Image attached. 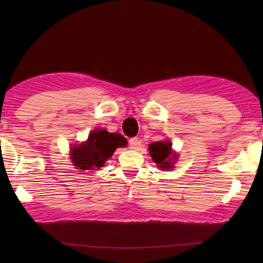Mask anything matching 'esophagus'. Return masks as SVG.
I'll return each mask as SVG.
<instances>
[{
    "mask_svg": "<svg viewBox=\"0 0 263 263\" xmlns=\"http://www.w3.org/2000/svg\"><path fill=\"white\" fill-rule=\"evenodd\" d=\"M128 144H130V148L131 149H137V148L140 147L141 141L139 140L138 138H131L130 140H128Z\"/></svg>",
    "mask_w": 263,
    "mask_h": 263,
    "instance_id": "esophagus-1",
    "label": "esophagus"
}]
</instances>
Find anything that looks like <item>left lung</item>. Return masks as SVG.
Here are the masks:
<instances>
[{
    "instance_id": "8db88e82",
    "label": "left lung",
    "mask_w": 263,
    "mask_h": 263,
    "mask_svg": "<svg viewBox=\"0 0 263 263\" xmlns=\"http://www.w3.org/2000/svg\"><path fill=\"white\" fill-rule=\"evenodd\" d=\"M149 153L153 160L158 165L160 170L168 171L174 167V163L177 160V154L173 153L172 142L170 140L153 142L149 144Z\"/></svg>"
}]
</instances>
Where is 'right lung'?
Segmentation results:
<instances>
[{
  "instance_id": "1",
  "label": "right lung",
  "mask_w": 263,
  "mask_h": 263,
  "mask_svg": "<svg viewBox=\"0 0 263 263\" xmlns=\"http://www.w3.org/2000/svg\"><path fill=\"white\" fill-rule=\"evenodd\" d=\"M125 138L120 133H109L105 128L92 130L88 140L71 148V160L77 170L96 171L103 167L119 147H125Z\"/></svg>"
}]
</instances>
